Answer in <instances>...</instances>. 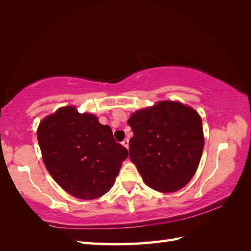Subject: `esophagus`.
I'll use <instances>...</instances> for the list:
<instances>
[{"mask_svg":"<svg viewBox=\"0 0 251 251\" xmlns=\"http://www.w3.org/2000/svg\"><path fill=\"white\" fill-rule=\"evenodd\" d=\"M122 145L123 146H124L126 149H128V147H129V140L128 139H127V138H126V139L125 140H123V142H122Z\"/></svg>","mask_w":251,"mask_h":251,"instance_id":"1","label":"esophagus"}]
</instances>
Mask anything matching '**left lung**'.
I'll list each match as a JSON object with an SVG mask.
<instances>
[{"mask_svg":"<svg viewBox=\"0 0 251 251\" xmlns=\"http://www.w3.org/2000/svg\"><path fill=\"white\" fill-rule=\"evenodd\" d=\"M134 131L129 158L147 185L172 193L190 182L204 149L201 119L191 106L159 101L127 121Z\"/></svg>","mask_w":251,"mask_h":251,"instance_id":"left-lung-1","label":"left lung"}]
</instances>
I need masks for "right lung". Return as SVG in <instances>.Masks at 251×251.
I'll return each mask as SVG.
<instances>
[{"instance_id": "add662e5", "label": "right lung", "mask_w": 251, "mask_h": 251, "mask_svg": "<svg viewBox=\"0 0 251 251\" xmlns=\"http://www.w3.org/2000/svg\"><path fill=\"white\" fill-rule=\"evenodd\" d=\"M46 169L61 188L81 200H95L115 182L127 149L117 143L111 127L90 113L63 106L46 116L37 128Z\"/></svg>"}]
</instances>
